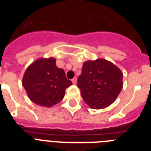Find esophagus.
I'll list each match as a JSON object with an SVG mask.
<instances>
[{"instance_id": "obj_1", "label": "esophagus", "mask_w": 151, "mask_h": 151, "mask_svg": "<svg viewBox=\"0 0 151 151\" xmlns=\"http://www.w3.org/2000/svg\"><path fill=\"white\" fill-rule=\"evenodd\" d=\"M77 81H78L77 78H74L72 79V82H73V85H76V84H77Z\"/></svg>"}]
</instances>
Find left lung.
I'll return each mask as SVG.
<instances>
[{
	"instance_id": "left-lung-1",
	"label": "left lung",
	"mask_w": 151,
	"mask_h": 151,
	"mask_svg": "<svg viewBox=\"0 0 151 151\" xmlns=\"http://www.w3.org/2000/svg\"><path fill=\"white\" fill-rule=\"evenodd\" d=\"M123 73L117 66L104 59L88 60L83 63L78 87L85 102L92 109L99 110L111 105L123 87Z\"/></svg>"
}]
</instances>
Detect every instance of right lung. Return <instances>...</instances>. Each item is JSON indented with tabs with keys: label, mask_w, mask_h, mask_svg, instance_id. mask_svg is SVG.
I'll return each instance as SVG.
<instances>
[{
	"label": "right lung",
	"mask_w": 151,
	"mask_h": 151,
	"mask_svg": "<svg viewBox=\"0 0 151 151\" xmlns=\"http://www.w3.org/2000/svg\"><path fill=\"white\" fill-rule=\"evenodd\" d=\"M55 63L53 57L39 58L25 71L22 86L29 99L37 105L52 107L63 99L66 88L72 85Z\"/></svg>",
	"instance_id": "right-lung-1"
}]
</instances>
